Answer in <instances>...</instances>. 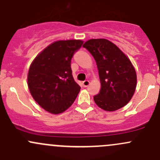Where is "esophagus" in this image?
<instances>
[{"mask_svg": "<svg viewBox=\"0 0 160 160\" xmlns=\"http://www.w3.org/2000/svg\"><path fill=\"white\" fill-rule=\"evenodd\" d=\"M82 84H83V86L84 87V88H87V87L90 84V81L89 80H84V81L82 83Z\"/></svg>", "mask_w": 160, "mask_h": 160, "instance_id": "1", "label": "esophagus"}]
</instances>
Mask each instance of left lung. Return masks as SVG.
Segmentation results:
<instances>
[{"mask_svg":"<svg viewBox=\"0 0 160 160\" xmlns=\"http://www.w3.org/2000/svg\"><path fill=\"white\" fill-rule=\"evenodd\" d=\"M96 61L101 88L93 97L101 109L114 111L126 105L132 99L137 76L130 59L116 45L105 38H94L83 44Z\"/></svg>","mask_w":160,"mask_h":160,"instance_id":"8db88e82","label":"left lung"}]
</instances>
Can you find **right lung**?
Returning <instances> with one entry per match:
<instances>
[{
    "label": "right lung",
    "mask_w": 160,
    "mask_h": 160,
    "mask_svg": "<svg viewBox=\"0 0 160 160\" xmlns=\"http://www.w3.org/2000/svg\"><path fill=\"white\" fill-rule=\"evenodd\" d=\"M81 40L56 41L44 49L31 64L28 87L32 98L44 110L53 114L68 109L80 87L74 80L71 59L83 45Z\"/></svg>",
    "instance_id": "1"
}]
</instances>
